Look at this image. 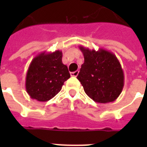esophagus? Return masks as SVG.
I'll return each mask as SVG.
<instances>
[{"mask_svg":"<svg viewBox=\"0 0 147 147\" xmlns=\"http://www.w3.org/2000/svg\"><path fill=\"white\" fill-rule=\"evenodd\" d=\"M78 73H79V71H73V72H71V73H70V76H71V77H77L78 75Z\"/></svg>","mask_w":147,"mask_h":147,"instance_id":"34e87169","label":"esophagus"}]
</instances>
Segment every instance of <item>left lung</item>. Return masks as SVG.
Instances as JSON below:
<instances>
[{
	"mask_svg": "<svg viewBox=\"0 0 147 147\" xmlns=\"http://www.w3.org/2000/svg\"><path fill=\"white\" fill-rule=\"evenodd\" d=\"M85 62L77 76L88 96L98 103L113 102L121 94L124 75L114 53L104 49H89L80 46Z\"/></svg>",
	"mask_w": 147,
	"mask_h": 147,
	"instance_id": "obj_1",
	"label": "left lung"
}]
</instances>
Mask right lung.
Here are the masks:
<instances>
[{
  "instance_id": "add662e5",
  "label": "right lung",
  "mask_w": 147,
  "mask_h": 147,
  "mask_svg": "<svg viewBox=\"0 0 147 147\" xmlns=\"http://www.w3.org/2000/svg\"><path fill=\"white\" fill-rule=\"evenodd\" d=\"M62 51L42 52L34 57L26 76V90L32 99L47 101L62 89L70 78L68 67L62 63Z\"/></svg>"
}]
</instances>
